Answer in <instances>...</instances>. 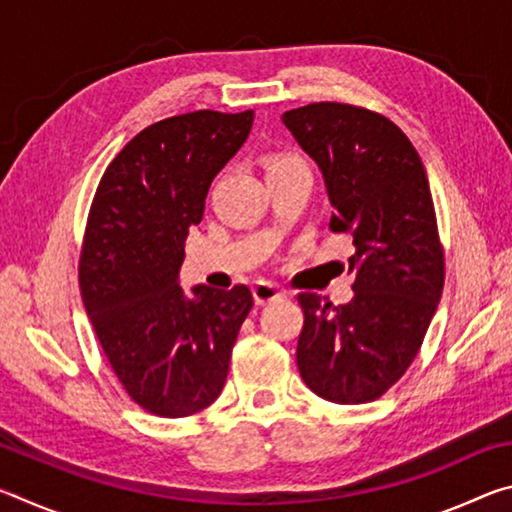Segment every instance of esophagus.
<instances>
[{"label": "esophagus", "instance_id": "obj_1", "mask_svg": "<svg viewBox=\"0 0 512 512\" xmlns=\"http://www.w3.org/2000/svg\"><path fill=\"white\" fill-rule=\"evenodd\" d=\"M287 293H284L282 289H277L275 284L271 282H257L253 287V298H255V305L264 307V305H271V302L275 300H282Z\"/></svg>", "mask_w": 512, "mask_h": 512}]
</instances>
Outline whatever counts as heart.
<instances>
[{
  "label": "heart",
  "mask_w": 512,
  "mask_h": 512,
  "mask_svg": "<svg viewBox=\"0 0 512 512\" xmlns=\"http://www.w3.org/2000/svg\"><path fill=\"white\" fill-rule=\"evenodd\" d=\"M293 164H300L298 160L287 158V155H275V158L268 160V173L277 171V169H284V167H293Z\"/></svg>",
  "instance_id": "b5f03b06"
}]
</instances>
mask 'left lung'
Masks as SVG:
<instances>
[{
  "label": "left lung",
  "mask_w": 512,
  "mask_h": 512,
  "mask_svg": "<svg viewBox=\"0 0 512 512\" xmlns=\"http://www.w3.org/2000/svg\"><path fill=\"white\" fill-rule=\"evenodd\" d=\"M282 121L323 173L329 230L354 246L348 305L298 296L300 377L327 402H372L411 366L443 296L445 255L427 171L409 137L372 110L323 101L284 112Z\"/></svg>",
  "instance_id": "obj_1"
}]
</instances>
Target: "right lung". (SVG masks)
Instances as JSON below:
<instances>
[{"label": "right lung", "instance_id": "right-lung-1", "mask_svg": "<svg viewBox=\"0 0 512 512\" xmlns=\"http://www.w3.org/2000/svg\"><path fill=\"white\" fill-rule=\"evenodd\" d=\"M255 112L196 110L137 133L108 164L85 228L83 305L110 368L144 411L187 418L221 395L253 293L180 287L189 228Z\"/></svg>", "mask_w": 512, "mask_h": 512}]
</instances>
